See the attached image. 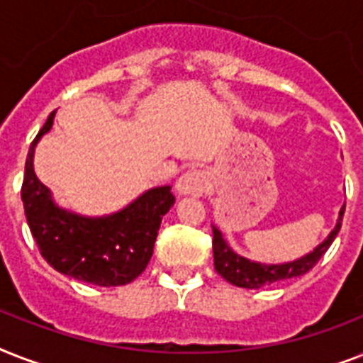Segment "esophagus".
<instances>
[{"label": "esophagus", "mask_w": 363, "mask_h": 363, "mask_svg": "<svg viewBox=\"0 0 363 363\" xmlns=\"http://www.w3.org/2000/svg\"><path fill=\"white\" fill-rule=\"evenodd\" d=\"M175 190L179 196H201L205 190L203 171L190 169L179 177L175 182Z\"/></svg>", "instance_id": "34e87169"}]
</instances>
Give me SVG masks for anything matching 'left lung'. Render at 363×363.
Listing matches in <instances>:
<instances>
[{
  "label": "left lung",
  "instance_id": "left-lung-1",
  "mask_svg": "<svg viewBox=\"0 0 363 363\" xmlns=\"http://www.w3.org/2000/svg\"><path fill=\"white\" fill-rule=\"evenodd\" d=\"M345 205L339 211L337 222L328 238L322 242H318L311 252L292 262H284V264H262V262H254L250 258H245L241 254L233 250L228 241L224 239L222 232L216 226H213V256H215V269L216 273L226 279L230 284L239 288H262L265 284H273V282L286 281L294 277L305 275L307 271L313 269L318 259L324 256L333 239L337 238L339 230H341V222H343Z\"/></svg>",
  "mask_w": 363,
  "mask_h": 363
}]
</instances>
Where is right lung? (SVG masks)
<instances>
[{
    "mask_svg": "<svg viewBox=\"0 0 363 363\" xmlns=\"http://www.w3.org/2000/svg\"><path fill=\"white\" fill-rule=\"evenodd\" d=\"M54 116L56 111L31 143L22 182L26 220L41 256L62 275L96 286H122L135 281L150 262L162 218L175 203L171 186L145 190L121 211L104 216L79 215L60 207L33 171L37 143L50 131Z\"/></svg>",
    "mask_w": 363,
    "mask_h": 363,
    "instance_id": "1",
    "label": "right lung"
}]
</instances>
